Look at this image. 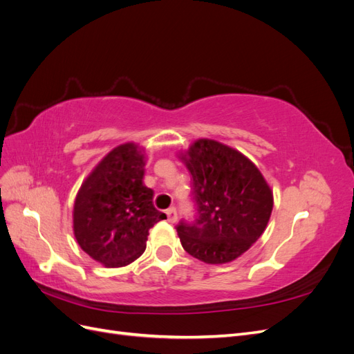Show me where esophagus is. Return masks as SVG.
Instances as JSON below:
<instances>
[{"label": "esophagus", "instance_id": "obj_1", "mask_svg": "<svg viewBox=\"0 0 354 354\" xmlns=\"http://www.w3.org/2000/svg\"><path fill=\"white\" fill-rule=\"evenodd\" d=\"M165 212H167V217H168V221H169V223H176V221H177V211H176L174 207L168 208Z\"/></svg>", "mask_w": 354, "mask_h": 354}]
</instances>
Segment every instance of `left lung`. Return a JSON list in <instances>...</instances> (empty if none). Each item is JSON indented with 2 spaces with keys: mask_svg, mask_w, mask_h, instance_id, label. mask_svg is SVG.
<instances>
[{
  "mask_svg": "<svg viewBox=\"0 0 354 354\" xmlns=\"http://www.w3.org/2000/svg\"><path fill=\"white\" fill-rule=\"evenodd\" d=\"M181 159L198 211L194 223L176 227L181 245L203 263L233 261L266 230L273 209L269 185L245 155L209 138H199Z\"/></svg>",
  "mask_w": 354,
  "mask_h": 354,
  "instance_id": "obj_1",
  "label": "left lung"
}]
</instances>
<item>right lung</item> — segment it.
I'll use <instances>...</instances> for the list:
<instances>
[{"mask_svg":"<svg viewBox=\"0 0 354 354\" xmlns=\"http://www.w3.org/2000/svg\"><path fill=\"white\" fill-rule=\"evenodd\" d=\"M145 155L134 143L115 147L85 178L73 205V233L84 252L106 267L133 263L149 229L167 218L143 185Z\"/></svg>","mask_w":354,"mask_h":354,"instance_id":"right-lung-1","label":"right lung"}]
</instances>
